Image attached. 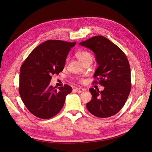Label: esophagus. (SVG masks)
Here are the masks:
<instances>
[{
    "instance_id": "obj_1",
    "label": "esophagus",
    "mask_w": 152,
    "mask_h": 152,
    "mask_svg": "<svg viewBox=\"0 0 152 152\" xmlns=\"http://www.w3.org/2000/svg\"><path fill=\"white\" fill-rule=\"evenodd\" d=\"M86 90V89H84L83 88H75V91L77 92L78 93H81L82 92H83V91Z\"/></svg>"
}]
</instances>
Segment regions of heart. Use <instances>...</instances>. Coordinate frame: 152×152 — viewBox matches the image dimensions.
<instances>
[{
    "label": "heart",
    "instance_id": "obj_1",
    "mask_svg": "<svg viewBox=\"0 0 152 152\" xmlns=\"http://www.w3.org/2000/svg\"><path fill=\"white\" fill-rule=\"evenodd\" d=\"M76 57L83 64H85L87 62H92L93 61V56L92 53L86 50L78 52L76 53ZM78 80L80 82H82L83 81L82 78H78Z\"/></svg>",
    "mask_w": 152,
    "mask_h": 152
}]
</instances>
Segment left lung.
<instances>
[{"instance_id": "8db88e82", "label": "left lung", "mask_w": 152, "mask_h": 152, "mask_svg": "<svg viewBox=\"0 0 152 152\" xmlns=\"http://www.w3.org/2000/svg\"><path fill=\"white\" fill-rule=\"evenodd\" d=\"M79 44L95 53L99 66L95 72L96 80L93 83H99L104 87L100 92L93 88L89 89L92 99L86 105L88 110L99 118L112 117L122 109L130 92L129 60L117 45L104 36H94Z\"/></svg>"}]
</instances>
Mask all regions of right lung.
I'll list each match as a JSON object with an SVG mask.
<instances>
[{"label": "right lung", "instance_id": "obj_1", "mask_svg": "<svg viewBox=\"0 0 152 152\" xmlns=\"http://www.w3.org/2000/svg\"><path fill=\"white\" fill-rule=\"evenodd\" d=\"M75 44L76 42L47 40L35 47L22 64L19 94L24 105L35 117L48 119L62 110L72 88L65 84L57 90L50 86V82L53 75L64 70L68 53Z\"/></svg>", "mask_w": 152, "mask_h": 152}]
</instances>
